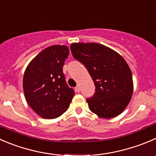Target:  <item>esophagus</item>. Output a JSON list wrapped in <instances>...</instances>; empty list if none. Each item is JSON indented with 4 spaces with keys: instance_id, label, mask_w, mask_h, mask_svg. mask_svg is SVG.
Instances as JSON below:
<instances>
[{
    "instance_id": "34e87169",
    "label": "esophagus",
    "mask_w": 156,
    "mask_h": 156,
    "mask_svg": "<svg viewBox=\"0 0 156 156\" xmlns=\"http://www.w3.org/2000/svg\"><path fill=\"white\" fill-rule=\"evenodd\" d=\"M75 91L78 92V93H79V92H80V88H79V87H78V86H77V87H75Z\"/></svg>"
}]
</instances>
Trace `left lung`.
I'll return each mask as SVG.
<instances>
[{
    "mask_svg": "<svg viewBox=\"0 0 156 156\" xmlns=\"http://www.w3.org/2000/svg\"><path fill=\"white\" fill-rule=\"evenodd\" d=\"M70 48L74 58L87 69L96 87L93 97L87 99L90 111L105 119L120 115L133 91L132 72L124 58L99 43H72Z\"/></svg>",
    "mask_w": 156,
    "mask_h": 156,
    "instance_id": "8db88e82",
    "label": "left lung"
}]
</instances>
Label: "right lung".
Instances as JSON below:
<instances>
[{"label": "right lung", "mask_w": 156, "mask_h": 156, "mask_svg": "<svg viewBox=\"0 0 156 156\" xmlns=\"http://www.w3.org/2000/svg\"><path fill=\"white\" fill-rule=\"evenodd\" d=\"M69 47L54 45L43 49L27 66L23 87L30 107L41 117L55 119L69 108L75 91L68 86L62 67Z\"/></svg>", "instance_id": "right-lung-1"}]
</instances>
